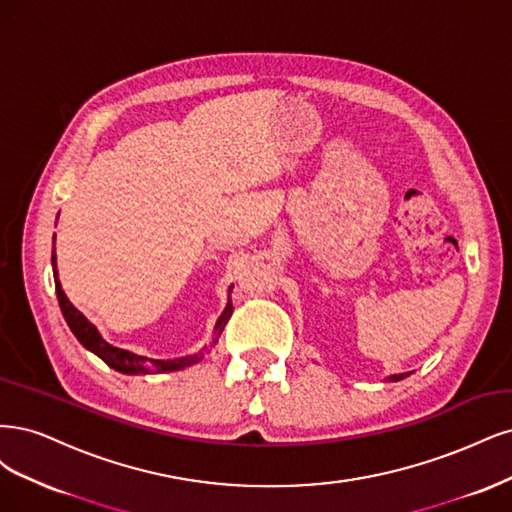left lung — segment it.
Segmentation results:
<instances>
[{
  "label": "left lung",
  "mask_w": 512,
  "mask_h": 512,
  "mask_svg": "<svg viewBox=\"0 0 512 512\" xmlns=\"http://www.w3.org/2000/svg\"><path fill=\"white\" fill-rule=\"evenodd\" d=\"M406 376H410V372H404V374H393V376H389V381H402V378H406Z\"/></svg>",
  "instance_id": "obj_1"
}]
</instances>
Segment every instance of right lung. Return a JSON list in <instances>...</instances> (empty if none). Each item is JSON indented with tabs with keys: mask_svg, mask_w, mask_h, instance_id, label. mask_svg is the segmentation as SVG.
Returning <instances> with one entry per match:
<instances>
[{
	"mask_svg": "<svg viewBox=\"0 0 512 512\" xmlns=\"http://www.w3.org/2000/svg\"><path fill=\"white\" fill-rule=\"evenodd\" d=\"M53 274H55V291H57V300H59V306H61V312H63V319L68 321L72 334L78 338V342L85 346V349H89L91 353H95L97 357H100L102 361H106V364L110 368H114L117 372H123V374H161V372H176V370H185L193 364H197V361H202L204 355L208 353V346H204L202 351H197L193 355H187V357H176V359H148L144 355H136L131 351H125V349H119V346H112L110 342H106L102 338V334L97 332V327L82 315V312L78 308H74V304L68 300V295L63 293L61 289V283H59V276H57V255H55V236H53ZM234 287V285H232ZM232 287H229V291H232ZM234 312V306H232V300H227V306L223 310V315L219 317L217 325H214V338L212 342H217L219 336L223 334V329L229 321V317H232Z\"/></svg>",
	"mask_w": 512,
	"mask_h": 512,
	"instance_id": "obj_1",
	"label": "right lung"
}]
</instances>
